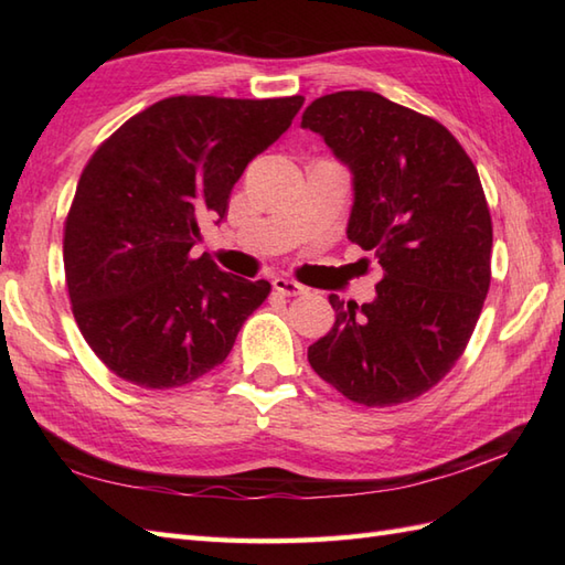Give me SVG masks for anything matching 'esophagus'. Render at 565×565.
I'll return each instance as SVG.
<instances>
[{"label":"esophagus","instance_id":"34e87169","mask_svg":"<svg viewBox=\"0 0 565 565\" xmlns=\"http://www.w3.org/2000/svg\"><path fill=\"white\" fill-rule=\"evenodd\" d=\"M271 286H274V291H279L281 296H301V294L308 291L303 284H298L294 279H286V276H276Z\"/></svg>","mask_w":565,"mask_h":565}]
</instances>
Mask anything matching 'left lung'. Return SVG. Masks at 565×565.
Segmentation results:
<instances>
[{
  "label": "left lung",
  "instance_id": "left-lung-1",
  "mask_svg": "<svg viewBox=\"0 0 565 565\" xmlns=\"http://www.w3.org/2000/svg\"><path fill=\"white\" fill-rule=\"evenodd\" d=\"M301 126L352 170L347 237L383 269L371 303L330 296L338 318L308 362L352 403H407L449 374L490 289L493 223L478 170L439 121L376 92L326 94Z\"/></svg>",
  "mask_w": 565,
  "mask_h": 565
}]
</instances>
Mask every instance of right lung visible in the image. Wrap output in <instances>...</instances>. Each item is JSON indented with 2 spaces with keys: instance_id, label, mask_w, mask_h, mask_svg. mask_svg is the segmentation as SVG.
Returning a JSON list of instances; mask_svg holds the SVG:
<instances>
[{
  "instance_id": "1",
  "label": "right lung",
  "mask_w": 565,
  "mask_h": 565,
  "mask_svg": "<svg viewBox=\"0 0 565 565\" xmlns=\"http://www.w3.org/2000/svg\"><path fill=\"white\" fill-rule=\"evenodd\" d=\"M303 97H170L106 138L65 218V281L82 338L140 388H177L225 362L269 281L191 257L203 218H225L245 167Z\"/></svg>"
}]
</instances>
